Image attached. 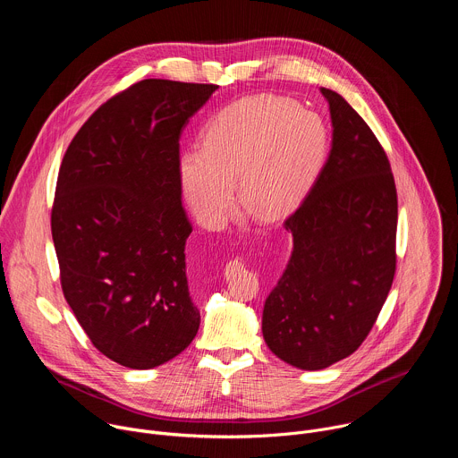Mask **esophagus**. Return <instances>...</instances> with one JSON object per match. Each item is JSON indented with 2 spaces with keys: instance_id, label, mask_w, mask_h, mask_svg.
Masks as SVG:
<instances>
[{
  "instance_id": "esophagus-1",
  "label": "esophagus",
  "mask_w": 458,
  "mask_h": 458,
  "mask_svg": "<svg viewBox=\"0 0 458 458\" xmlns=\"http://www.w3.org/2000/svg\"><path fill=\"white\" fill-rule=\"evenodd\" d=\"M230 267H241V263H239V260H230V263L226 265V268H230Z\"/></svg>"
}]
</instances>
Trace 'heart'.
<instances>
[{
    "label": "heart",
    "instance_id": "heart-1",
    "mask_svg": "<svg viewBox=\"0 0 458 458\" xmlns=\"http://www.w3.org/2000/svg\"><path fill=\"white\" fill-rule=\"evenodd\" d=\"M324 119L297 101L253 96L219 110L205 126L201 148L181 154L179 175L198 219L210 228L225 223L235 198L259 216L288 212L315 181L328 154Z\"/></svg>",
    "mask_w": 458,
    "mask_h": 458
}]
</instances>
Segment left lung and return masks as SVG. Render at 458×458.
Masks as SVG:
<instances>
[{"mask_svg": "<svg viewBox=\"0 0 458 458\" xmlns=\"http://www.w3.org/2000/svg\"><path fill=\"white\" fill-rule=\"evenodd\" d=\"M330 105L334 141L311 190L283 226L288 265L267 297L268 348L301 369H322L368 337L397 270V188L387 156L344 98Z\"/></svg>", "mask_w": 458, "mask_h": 458, "instance_id": "1", "label": "left lung"}]
</instances>
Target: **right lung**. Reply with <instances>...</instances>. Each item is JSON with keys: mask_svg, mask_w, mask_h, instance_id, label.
<instances>
[{"mask_svg": "<svg viewBox=\"0 0 458 458\" xmlns=\"http://www.w3.org/2000/svg\"><path fill=\"white\" fill-rule=\"evenodd\" d=\"M216 90L134 83L85 121L61 161L50 214L61 290L90 343L121 366L156 368L199 330L186 281L191 225L179 138Z\"/></svg>", "mask_w": 458, "mask_h": 458, "instance_id": "1", "label": "right lung"}]
</instances>
